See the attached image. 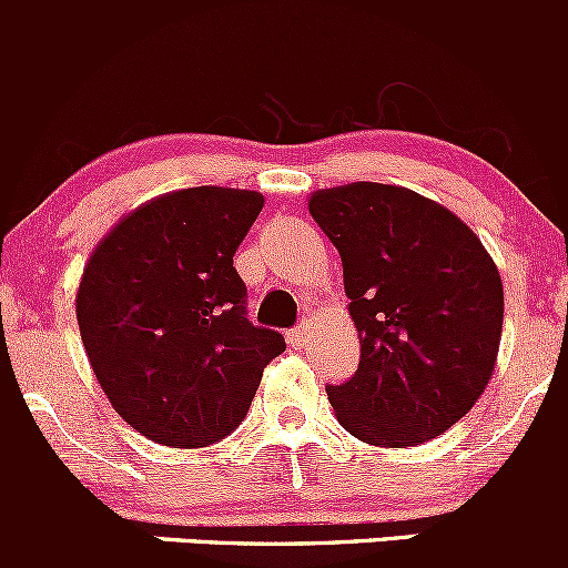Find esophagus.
<instances>
[{
    "mask_svg": "<svg viewBox=\"0 0 568 568\" xmlns=\"http://www.w3.org/2000/svg\"><path fill=\"white\" fill-rule=\"evenodd\" d=\"M286 339H290V345L295 347V351H301V347H306L308 339H312V331H308L306 323L295 325V328H292L290 334H286Z\"/></svg>",
    "mask_w": 568,
    "mask_h": 568,
    "instance_id": "esophagus-1",
    "label": "esophagus"
}]
</instances>
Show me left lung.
Instances as JSON below:
<instances>
[{
	"mask_svg": "<svg viewBox=\"0 0 568 568\" xmlns=\"http://www.w3.org/2000/svg\"><path fill=\"white\" fill-rule=\"evenodd\" d=\"M308 212L336 245L362 358L328 384L347 434L414 447L458 423L488 386L503 336V278L462 217L408 187L317 190Z\"/></svg>",
	"mask_w": 568,
	"mask_h": 568,
	"instance_id": "1",
	"label": "left lung"
}]
</instances>
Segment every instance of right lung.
Masks as SVG:
<instances>
[{"instance_id": "obj_1", "label": "right lung", "mask_w": 568, "mask_h": 568, "mask_svg": "<svg viewBox=\"0 0 568 568\" xmlns=\"http://www.w3.org/2000/svg\"><path fill=\"white\" fill-rule=\"evenodd\" d=\"M262 206L254 190H173L121 217L88 260L82 345L112 408L156 445L193 450L232 434L284 353L278 331L245 317L234 271Z\"/></svg>"}]
</instances>
